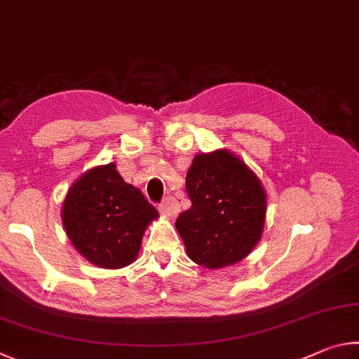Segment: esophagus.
<instances>
[{"mask_svg": "<svg viewBox=\"0 0 359 359\" xmlns=\"http://www.w3.org/2000/svg\"><path fill=\"white\" fill-rule=\"evenodd\" d=\"M159 212H161L162 216L173 219V217L178 216V212H180V203L176 202V198L167 197V198L163 200V202L159 205Z\"/></svg>", "mask_w": 359, "mask_h": 359, "instance_id": "obj_1", "label": "esophagus"}]
</instances>
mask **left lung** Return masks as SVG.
<instances>
[{"instance_id": "8db88e82", "label": "left lung", "mask_w": 359, "mask_h": 359, "mask_svg": "<svg viewBox=\"0 0 359 359\" xmlns=\"http://www.w3.org/2000/svg\"><path fill=\"white\" fill-rule=\"evenodd\" d=\"M191 208L175 227L192 262L208 269L235 265L263 233L266 194L257 175L227 149L194 157L186 175Z\"/></svg>"}]
</instances>
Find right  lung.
Instances as JSON below:
<instances>
[{
    "mask_svg": "<svg viewBox=\"0 0 359 359\" xmlns=\"http://www.w3.org/2000/svg\"><path fill=\"white\" fill-rule=\"evenodd\" d=\"M61 217L79 254L99 268L118 269L137 259L144 230L159 212L110 162L88 170L75 181Z\"/></svg>",
    "mask_w": 359,
    "mask_h": 359,
    "instance_id": "add662e5",
    "label": "right lung"
}]
</instances>
